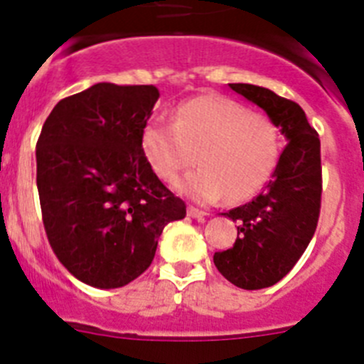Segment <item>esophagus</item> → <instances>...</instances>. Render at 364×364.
<instances>
[{"mask_svg":"<svg viewBox=\"0 0 364 364\" xmlns=\"http://www.w3.org/2000/svg\"><path fill=\"white\" fill-rule=\"evenodd\" d=\"M188 215L191 218H198V220H200V218H204V217H208V213H205V211L197 210V208H193V205H189V208H188Z\"/></svg>","mask_w":364,"mask_h":364,"instance_id":"esophagus-1","label":"esophagus"}]
</instances>
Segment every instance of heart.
Masks as SVG:
<instances>
[{"mask_svg": "<svg viewBox=\"0 0 364 364\" xmlns=\"http://www.w3.org/2000/svg\"><path fill=\"white\" fill-rule=\"evenodd\" d=\"M140 146L154 175L166 182L191 166L197 153L200 167L175 184L184 197L213 204L228 195L240 202L272 176L281 134L272 118L226 96L208 95L180 104L173 122L151 118Z\"/></svg>", "mask_w": 364, "mask_h": 364, "instance_id": "heart-1", "label": "heart"}]
</instances>
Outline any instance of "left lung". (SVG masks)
I'll return each instance as SVG.
<instances>
[{"label": "left lung", "mask_w": 364, "mask_h": 364, "mask_svg": "<svg viewBox=\"0 0 364 364\" xmlns=\"http://www.w3.org/2000/svg\"><path fill=\"white\" fill-rule=\"evenodd\" d=\"M272 118L288 144L259 197L226 213L237 222L233 247L213 255L218 272L242 290L281 281L310 244L321 210V142L301 105L252 83H230Z\"/></svg>", "instance_id": "obj_1"}]
</instances>
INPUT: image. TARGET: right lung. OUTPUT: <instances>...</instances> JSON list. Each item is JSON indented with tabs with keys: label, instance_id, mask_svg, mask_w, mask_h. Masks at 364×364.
I'll return each instance as SVG.
<instances>
[{
	"label": "right lung",
	"instance_id": "right-lung-1",
	"mask_svg": "<svg viewBox=\"0 0 364 364\" xmlns=\"http://www.w3.org/2000/svg\"><path fill=\"white\" fill-rule=\"evenodd\" d=\"M159 96L153 85L95 83L60 100L38 138L45 231L60 262L92 288L142 275L164 228L186 217L140 146Z\"/></svg>",
	"mask_w": 364,
	"mask_h": 364
}]
</instances>
